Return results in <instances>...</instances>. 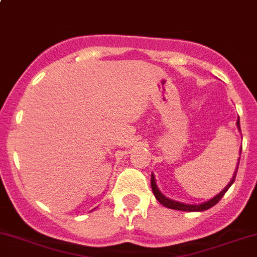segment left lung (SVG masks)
I'll use <instances>...</instances> for the list:
<instances>
[{"label": "left lung", "mask_w": 257, "mask_h": 257, "mask_svg": "<svg viewBox=\"0 0 257 257\" xmlns=\"http://www.w3.org/2000/svg\"><path fill=\"white\" fill-rule=\"evenodd\" d=\"M236 124H237V128H238V131H240V119H237ZM240 156H241V153H240ZM238 163H240V158H238L237 167H236L235 174H233V177H232V178H231L230 183H228L227 186H226L225 188H223L222 191H221L217 196H215V197H213V198H211V200L207 201V202L201 203V205H186V203L177 202V201H173V200H171V198L166 197V196H164L163 193H162V192L159 191L158 187H157L156 178H154V174L153 173H152V177H151L152 191H153V193H154V196H156L157 201H158L159 203H162V205H163L164 207H167V208H172V210H178V211H187V212H200V211H206V210H208V208L213 207V206H215L216 203H218V201H220L221 198H222L223 196H225V193H226V192H227V189L230 188L231 184H232L233 182H235L236 173H237V169H238Z\"/></svg>", "instance_id": "obj_1"}]
</instances>
